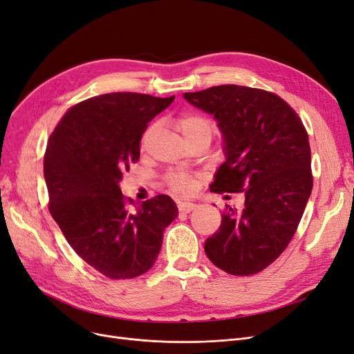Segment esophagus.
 <instances>
[{"instance_id":"esophagus-1","label":"esophagus","mask_w":354,"mask_h":354,"mask_svg":"<svg viewBox=\"0 0 354 354\" xmlns=\"http://www.w3.org/2000/svg\"><path fill=\"white\" fill-rule=\"evenodd\" d=\"M194 208H196V205L192 203V202H180L178 203V211L181 214H189L192 212Z\"/></svg>"}]
</instances>
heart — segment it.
<instances>
[{"label": "heart", "instance_id": "heart-1", "mask_svg": "<svg viewBox=\"0 0 354 354\" xmlns=\"http://www.w3.org/2000/svg\"><path fill=\"white\" fill-rule=\"evenodd\" d=\"M177 127L183 133V136L187 139V142H193L199 138H212V133L215 130L214 123L203 115L199 114H183L177 120ZM155 127H149L146 130L143 142L148 140V138L153 133ZM168 186L171 190L177 193H190L193 189L194 181L186 173H169L167 176Z\"/></svg>", "mask_w": 354, "mask_h": 354}]
</instances>
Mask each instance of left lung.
<instances>
[{"label": "left lung", "mask_w": 354, "mask_h": 354, "mask_svg": "<svg viewBox=\"0 0 354 354\" xmlns=\"http://www.w3.org/2000/svg\"><path fill=\"white\" fill-rule=\"evenodd\" d=\"M183 98L211 114L221 131L225 161L211 192L245 193L243 209L223 214L205 253L231 275L259 272L288 246L310 196L306 129L286 101L261 89L221 84Z\"/></svg>", "instance_id": "left-lung-1"}]
</instances>
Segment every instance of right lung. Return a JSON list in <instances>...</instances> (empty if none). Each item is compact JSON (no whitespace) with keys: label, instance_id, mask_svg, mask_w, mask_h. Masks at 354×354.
Masks as SVG:
<instances>
[{"label":"right lung","instance_id":"add662e5","mask_svg":"<svg viewBox=\"0 0 354 354\" xmlns=\"http://www.w3.org/2000/svg\"><path fill=\"white\" fill-rule=\"evenodd\" d=\"M174 101L114 92L71 106L48 140L44 177L50 212L68 245L108 278L127 279L149 271L164 231L178 215L174 201L160 194L126 208L123 173L140 156V138ZM133 202V201H131Z\"/></svg>","mask_w":354,"mask_h":354}]
</instances>
